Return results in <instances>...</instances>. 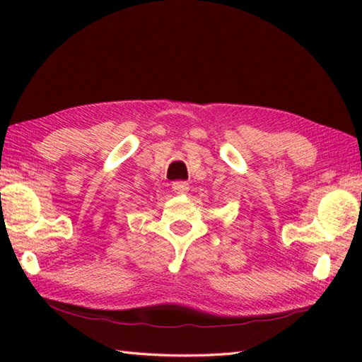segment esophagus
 Returning <instances> with one entry per match:
<instances>
[{"instance_id":"1","label":"esophagus","mask_w":362,"mask_h":362,"mask_svg":"<svg viewBox=\"0 0 362 362\" xmlns=\"http://www.w3.org/2000/svg\"><path fill=\"white\" fill-rule=\"evenodd\" d=\"M173 189H174V193H177V194H185L187 191L189 189V185H188V182H185V180H177V182H173Z\"/></svg>"}]
</instances>
